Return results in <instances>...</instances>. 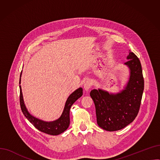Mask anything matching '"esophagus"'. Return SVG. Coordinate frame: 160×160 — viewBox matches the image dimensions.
Returning a JSON list of instances; mask_svg holds the SVG:
<instances>
[{"label":"esophagus","instance_id":"34e87169","mask_svg":"<svg viewBox=\"0 0 160 160\" xmlns=\"http://www.w3.org/2000/svg\"><path fill=\"white\" fill-rule=\"evenodd\" d=\"M91 87V83L89 81H86L84 82V83H83V88H84V89L86 91H88L90 89Z\"/></svg>","mask_w":160,"mask_h":160}]
</instances>
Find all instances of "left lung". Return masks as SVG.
<instances>
[{
  "label": "left lung",
  "mask_w": 160,
  "mask_h": 160,
  "mask_svg": "<svg viewBox=\"0 0 160 160\" xmlns=\"http://www.w3.org/2000/svg\"><path fill=\"white\" fill-rule=\"evenodd\" d=\"M127 62L130 78L119 93H109L102 89H93L90 96L95 106L97 124L102 129L119 130L130 124L138 115L144 90V78L139 58L129 52Z\"/></svg>",
  "instance_id": "left-lung-1"
}]
</instances>
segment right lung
<instances>
[{
	"label": "right lung",
	"instance_id": "1",
	"mask_svg": "<svg viewBox=\"0 0 160 160\" xmlns=\"http://www.w3.org/2000/svg\"><path fill=\"white\" fill-rule=\"evenodd\" d=\"M22 71L20 75L19 83H21V77ZM20 88V105L22 112L26 118L33 125L34 127L39 130V131L44 132L45 133L49 134V135L57 136L65 132L68 128L70 124V108L71 106L74 103L76 100H78L83 95V89L82 88L77 89L74 91L72 93H71L67 98L65 102V105L63 109V113L61 117L58 119L52 121V122H45L42 120H40L35 117L32 116L27 110L26 106L24 104L22 89L21 86Z\"/></svg>",
	"mask_w": 160,
	"mask_h": 160
}]
</instances>
